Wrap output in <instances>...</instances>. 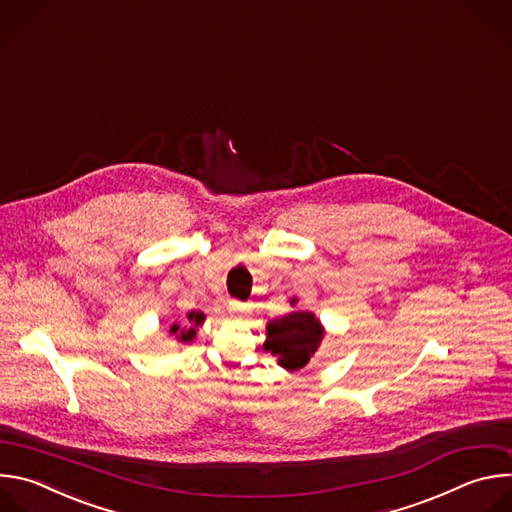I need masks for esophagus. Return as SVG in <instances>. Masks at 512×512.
Instances as JSON below:
<instances>
[{"mask_svg": "<svg viewBox=\"0 0 512 512\" xmlns=\"http://www.w3.org/2000/svg\"><path fill=\"white\" fill-rule=\"evenodd\" d=\"M229 314H231V316H235V318H241L243 314H247V304L233 300V302L229 304Z\"/></svg>", "mask_w": 512, "mask_h": 512, "instance_id": "1", "label": "esophagus"}]
</instances>
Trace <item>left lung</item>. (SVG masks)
<instances>
[{
  "instance_id": "8db88e82",
  "label": "left lung",
  "mask_w": 512,
  "mask_h": 512,
  "mask_svg": "<svg viewBox=\"0 0 512 512\" xmlns=\"http://www.w3.org/2000/svg\"><path fill=\"white\" fill-rule=\"evenodd\" d=\"M298 298H291V306ZM263 348L277 356V364L285 371H300L310 362L324 338V326L310 310H294L267 322Z\"/></svg>"
}]
</instances>
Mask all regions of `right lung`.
<instances>
[{"label": "right lung", "instance_id": "obj_1", "mask_svg": "<svg viewBox=\"0 0 512 512\" xmlns=\"http://www.w3.org/2000/svg\"><path fill=\"white\" fill-rule=\"evenodd\" d=\"M186 326H182V324H178V322H174L172 326H170V336H174L178 342H182V344H188V342H192L194 338H196V330H198V326L206 320V316L202 314V312H188L186 314Z\"/></svg>", "mask_w": 512, "mask_h": 512}]
</instances>
